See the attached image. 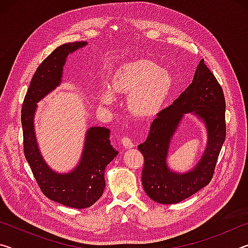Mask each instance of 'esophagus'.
Instances as JSON below:
<instances>
[{
    "instance_id": "obj_1",
    "label": "esophagus",
    "mask_w": 248,
    "mask_h": 248,
    "mask_svg": "<svg viewBox=\"0 0 248 248\" xmlns=\"http://www.w3.org/2000/svg\"><path fill=\"white\" fill-rule=\"evenodd\" d=\"M121 143H123V145L124 146L125 149H131L134 146V143L131 140V138L128 137V136H124L123 139H121Z\"/></svg>"
}]
</instances>
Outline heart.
Wrapping results in <instances>:
<instances>
[{"instance_id": "obj_1", "label": "heart", "mask_w": 248, "mask_h": 248, "mask_svg": "<svg viewBox=\"0 0 248 248\" xmlns=\"http://www.w3.org/2000/svg\"><path fill=\"white\" fill-rule=\"evenodd\" d=\"M170 85V75L149 60L124 65L114 81L116 92L132 94L129 100L130 108L140 116L155 114L169 94ZM103 99L106 103L111 102V93H104Z\"/></svg>"}]
</instances>
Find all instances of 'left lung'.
Returning a JSON list of instances; mask_svg holds the SVG:
<instances>
[{
  "instance_id": "left-lung-1",
  "label": "left lung",
  "mask_w": 248,
  "mask_h": 248,
  "mask_svg": "<svg viewBox=\"0 0 248 248\" xmlns=\"http://www.w3.org/2000/svg\"><path fill=\"white\" fill-rule=\"evenodd\" d=\"M186 112H194L205 120L209 142L195 170L179 175L167 169L166 156L170 138ZM225 136L223 90L202 59L189 86L173 104L157 112L148 139L138 146L144 157L141 179L146 195L158 203L173 204L207 186L215 174Z\"/></svg>"
}]
</instances>
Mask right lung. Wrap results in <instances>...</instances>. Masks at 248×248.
I'll use <instances>...</instances> for the list:
<instances>
[{
	"mask_svg": "<svg viewBox=\"0 0 248 248\" xmlns=\"http://www.w3.org/2000/svg\"><path fill=\"white\" fill-rule=\"evenodd\" d=\"M87 43L64 44L54 49L33 73L22 106L24 154L43 194L66 207L84 209L93 205L103 195L105 167L118 152L109 142V130L93 127L87 130L83 156L72 173L59 175L46 165L37 148L33 115L37 102L59 85L68 54Z\"/></svg>",
	"mask_w": 248,
	"mask_h": 248,
	"instance_id": "1",
	"label": "right lung"
}]
</instances>
